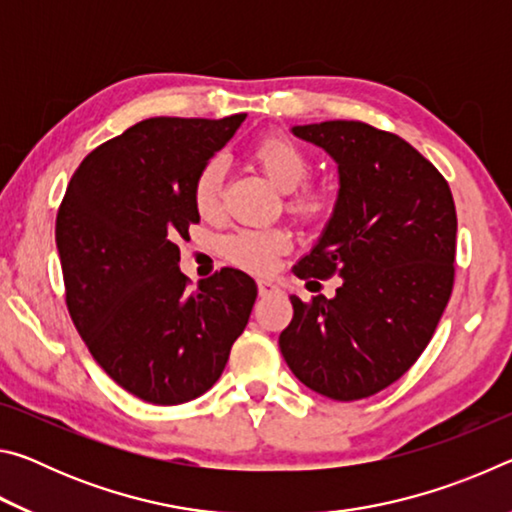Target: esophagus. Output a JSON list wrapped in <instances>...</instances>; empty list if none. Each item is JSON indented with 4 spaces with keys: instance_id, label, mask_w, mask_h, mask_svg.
I'll use <instances>...</instances> for the list:
<instances>
[{
    "instance_id": "1",
    "label": "esophagus",
    "mask_w": 512,
    "mask_h": 512,
    "mask_svg": "<svg viewBox=\"0 0 512 512\" xmlns=\"http://www.w3.org/2000/svg\"><path fill=\"white\" fill-rule=\"evenodd\" d=\"M257 291H259V296H275V293H280V284L268 280V277H259Z\"/></svg>"
}]
</instances>
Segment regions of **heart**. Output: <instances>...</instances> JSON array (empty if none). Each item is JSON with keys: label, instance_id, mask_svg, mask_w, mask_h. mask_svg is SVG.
I'll use <instances>...</instances> for the list:
<instances>
[{"label": "heart", "instance_id": "heart-1", "mask_svg": "<svg viewBox=\"0 0 512 512\" xmlns=\"http://www.w3.org/2000/svg\"><path fill=\"white\" fill-rule=\"evenodd\" d=\"M253 160L280 192H293L287 203L291 214H296L302 221L323 219L329 210L327 194L316 187L298 189L311 171L309 155L298 142H293L287 135H268L255 146ZM223 176L225 167L219 158L207 162L198 173L194 183V205L203 219H214L221 212ZM223 246L230 262L244 266L248 271H266L273 266L275 257L289 246V237L282 230L246 228L230 235Z\"/></svg>", "mask_w": 512, "mask_h": 512}]
</instances>
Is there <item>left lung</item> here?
<instances>
[{"mask_svg":"<svg viewBox=\"0 0 512 512\" xmlns=\"http://www.w3.org/2000/svg\"><path fill=\"white\" fill-rule=\"evenodd\" d=\"M339 169V194L298 277H341L334 298L302 302L280 352L302 384L363 400L409 370L452 296L456 207L447 180L409 142L363 121L293 126ZM318 284V282H316Z\"/></svg>","mask_w":512,"mask_h":512,"instance_id":"obj_1","label":"left lung"}]
</instances>
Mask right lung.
Instances as JSON below:
<instances>
[{
    "label": "right lung",
    "instance_id": "add662e5",
    "mask_svg": "<svg viewBox=\"0 0 512 512\" xmlns=\"http://www.w3.org/2000/svg\"><path fill=\"white\" fill-rule=\"evenodd\" d=\"M244 119H144L94 149L60 203L69 316L110 379L144 402L210 391L253 311L257 284L244 271L221 268L187 291L178 268V241L201 221L198 173Z\"/></svg>",
    "mask_w": 512,
    "mask_h": 512
}]
</instances>
